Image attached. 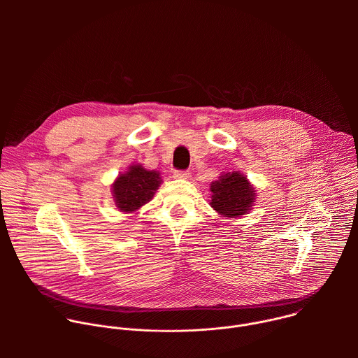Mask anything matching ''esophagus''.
<instances>
[{
  "label": "esophagus",
  "mask_w": 358,
  "mask_h": 358,
  "mask_svg": "<svg viewBox=\"0 0 358 358\" xmlns=\"http://www.w3.org/2000/svg\"><path fill=\"white\" fill-rule=\"evenodd\" d=\"M173 177L176 180H188L189 178V173L188 171H176Z\"/></svg>",
  "instance_id": "obj_1"
}]
</instances>
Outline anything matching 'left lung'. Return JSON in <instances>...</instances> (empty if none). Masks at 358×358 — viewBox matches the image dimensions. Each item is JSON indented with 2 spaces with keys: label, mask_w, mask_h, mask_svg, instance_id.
Masks as SVG:
<instances>
[{
  "label": "left lung",
  "mask_w": 358,
  "mask_h": 358,
  "mask_svg": "<svg viewBox=\"0 0 358 358\" xmlns=\"http://www.w3.org/2000/svg\"><path fill=\"white\" fill-rule=\"evenodd\" d=\"M210 206L224 218L246 215L255 206L257 189L241 171L224 173L210 184Z\"/></svg>",
  "instance_id": "obj_1"
}]
</instances>
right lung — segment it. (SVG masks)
Returning <instances> with one entry per match:
<instances>
[{
	"label": "right lung",
	"instance_id": "right-lung-1",
	"mask_svg": "<svg viewBox=\"0 0 358 358\" xmlns=\"http://www.w3.org/2000/svg\"><path fill=\"white\" fill-rule=\"evenodd\" d=\"M163 184L159 171L147 170L143 164H131L112 184V195L120 213H136L152 199Z\"/></svg>",
	"mask_w": 358,
	"mask_h": 358
}]
</instances>
